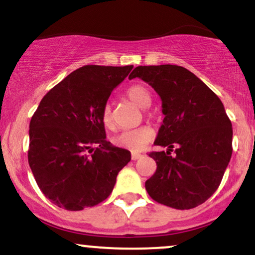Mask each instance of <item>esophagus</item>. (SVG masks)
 I'll return each mask as SVG.
<instances>
[{
	"label": "esophagus",
	"mask_w": 255,
	"mask_h": 255,
	"mask_svg": "<svg viewBox=\"0 0 255 255\" xmlns=\"http://www.w3.org/2000/svg\"><path fill=\"white\" fill-rule=\"evenodd\" d=\"M141 157H142L141 153L132 152V159H133V161H136V159H139V158H141Z\"/></svg>",
	"instance_id": "34e87169"
}]
</instances>
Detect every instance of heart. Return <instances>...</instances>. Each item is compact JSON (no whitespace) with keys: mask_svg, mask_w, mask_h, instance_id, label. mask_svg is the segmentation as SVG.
<instances>
[{"mask_svg":"<svg viewBox=\"0 0 255 255\" xmlns=\"http://www.w3.org/2000/svg\"><path fill=\"white\" fill-rule=\"evenodd\" d=\"M127 97L135 103L139 108L146 109L151 104V93L146 87L141 85H134L127 89ZM103 122L109 129H114L115 128V120L113 108L110 104H106L103 109L102 114ZM153 139V130L150 127L142 126V127L134 128V129L123 130L120 134H117L114 138V144L119 147L123 149H129L133 151H139L142 147Z\"/></svg>","mask_w":255,"mask_h":255,"instance_id":"heart-1","label":"heart"}]
</instances>
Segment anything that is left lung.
I'll return each instance as SVG.
<instances>
[{
    "label": "left lung",
    "instance_id": "obj_1",
    "mask_svg": "<svg viewBox=\"0 0 255 255\" xmlns=\"http://www.w3.org/2000/svg\"><path fill=\"white\" fill-rule=\"evenodd\" d=\"M135 77L155 89L164 115L155 145L167 152L149 153L157 168L145 183L147 194L175 209L202 205L220 185L232 155V125L222 100L183 66H136L129 75Z\"/></svg>",
    "mask_w": 255,
    "mask_h": 255
}]
</instances>
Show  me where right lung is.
Listing matches in <instances>:
<instances>
[{"instance_id":"obj_1","label":"right lung","mask_w":255,"mask_h":255,"mask_svg":"<svg viewBox=\"0 0 255 255\" xmlns=\"http://www.w3.org/2000/svg\"><path fill=\"white\" fill-rule=\"evenodd\" d=\"M133 65H86L42 98L30 121L27 159L42 194L66 211L97 206L113 192L130 152L106 140L103 109Z\"/></svg>"}]
</instances>
